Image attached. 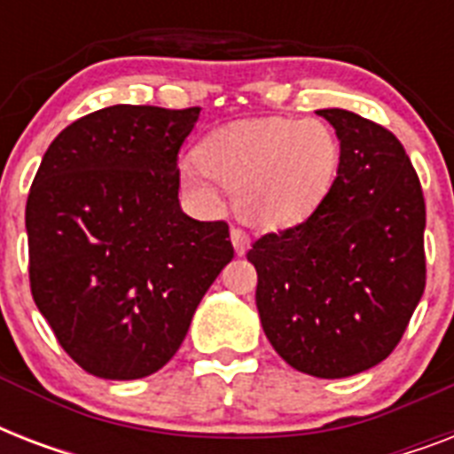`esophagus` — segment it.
Wrapping results in <instances>:
<instances>
[{
  "mask_svg": "<svg viewBox=\"0 0 454 454\" xmlns=\"http://www.w3.org/2000/svg\"><path fill=\"white\" fill-rule=\"evenodd\" d=\"M231 242H233V247L238 254H245L249 249V235L247 231H242L240 226L231 228Z\"/></svg>",
  "mask_w": 454,
  "mask_h": 454,
  "instance_id": "obj_1",
  "label": "esophagus"
}]
</instances>
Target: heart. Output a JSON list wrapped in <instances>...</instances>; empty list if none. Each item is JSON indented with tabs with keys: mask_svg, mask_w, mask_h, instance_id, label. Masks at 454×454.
I'll return each instance as SVG.
<instances>
[{
	"mask_svg": "<svg viewBox=\"0 0 454 454\" xmlns=\"http://www.w3.org/2000/svg\"><path fill=\"white\" fill-rule=\"evenodd\" d=\"M341 148L320 120L263 117L228 124L181 164V181L195 198L235 195L247 223L266 231L297 226L317 212L337 181Z\"/></svg>",
	"mask_w": 454,
	"mask_h": 454,
	"instance_id": "obj_1",
	"label": "heart"
}]
</instances>
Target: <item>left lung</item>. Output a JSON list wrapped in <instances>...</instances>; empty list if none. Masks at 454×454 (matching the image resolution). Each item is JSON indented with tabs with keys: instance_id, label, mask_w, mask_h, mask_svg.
<instances>
[{
	"instance_id": "8db88e82",
	"label": "left lung",
	"mask_w": 454,
	"mask_h": 454,
	"mask_svg": "<svg viewBox=\"0 0 454 454\" xmlns=\"http://www.w3.org/2000/svg\"><path fill=\"white\" fill-rule=\"evenodd\" d=\"M337 181L316 214L252 245L256 309L280 358L341 380L391 356L427 285V205L403 144L341 108Z\"/></svg>"
}]
</instances>
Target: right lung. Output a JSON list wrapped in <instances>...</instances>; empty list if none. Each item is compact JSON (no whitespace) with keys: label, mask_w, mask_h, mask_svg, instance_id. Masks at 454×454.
I'll return each mask as SVG.
<instances>
[{"label":"right lung","mask_w":454,"mask_h":454,"mask_svg":"<svg viewBox=\"0 0 454 454\" xmlns=\"http://www.w3.org/2000/svg\"><path fill=\"white\" fill-rule=\"evenodd\" d=\"M200 108L110 106L42 157L25 205L32 299L63 351L103 380H141L178 351L233 259L226 221L178 205V151Z\"/></svg>","instance_id":"add662e5"}]
</instances>
